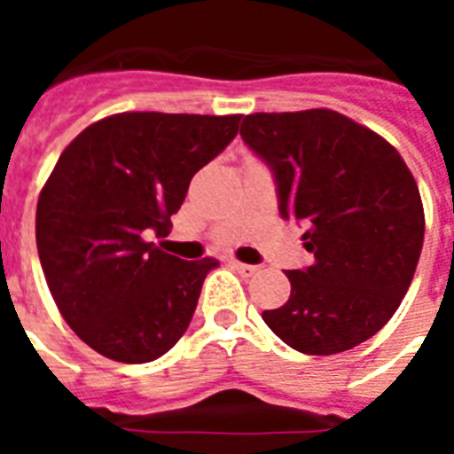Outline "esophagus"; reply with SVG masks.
I'll return each instance as SVG.
<instances>
[{"instance_id": "obj_1", "label": "esophagus", "mask_w": 454, "mask_h": 454, "mask_svg": "<svg viewBox=\"0 0 454 454\" xmlns=\"http://www.w3.org/2000/svg\"><path fill=\"white\" fill-rule=\"evenodd\" d=\"M231 266H234L243 277H252L256 270H259V266H250V263H240V262H231Z\"/></svg>"}]
</instances>
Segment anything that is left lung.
Returning <instances> with one entry per match:
<instances>
[{
	"label": "left lung",
	"instance_id": "1",
	"mask_svg": "<svg viewBox=\"0 0 454 454\" xmlns=\"http://www.w3.org/2000/svg\"><path fill=\"white\" fill-rule=\"evenodd\" d=\"M240 138L272 172L279 215L304 223L314 263L263 320L293 350L336 355L375 336L403 302L423 247L420 192L403 156L355 120L311 108L252 114Z\"/></svg>",
	"mask_w": 454,
	"mask_h": 454
}]
</instances>
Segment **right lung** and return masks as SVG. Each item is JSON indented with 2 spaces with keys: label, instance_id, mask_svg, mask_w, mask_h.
Segmentation results:
<instances>
[{
  "label": "right lung",
  "instance_id": "right-lung-1",
  "mask_svg": "<svg viewBox=\"0 0 454 454\" xmlns=\"http://www.w3.org/2000/svg\"><path fill=\"white\" fill-rule=\"evenodd\" d=\"M240 115L118 114L90 124L40 192L35 243L56 307L99 355L147 364L191 325L215 259L184 262L166 236L192 175L239 134Z\"/></svg>",
  "mask_w": 454,
  "mask_h": 454
}]
</instances>
